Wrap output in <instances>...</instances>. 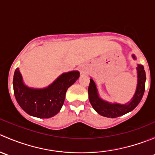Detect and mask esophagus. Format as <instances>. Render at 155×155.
Instances as JSON below:
<instances>
[{"label": "esophagus", "mask_w": 155, "mask_h": 155, "mask_svg": "<svg viewBox=\"0 0 155 155\" xmlns=\"http://www.w3.org/2000/svg\"><path fill=\"white\" fill-rule=\"evenodd\" d=\"M80 72H81V73H85V68H84L83 66H82L80 68Z\"/></svg>", "instance_id": "34e87169"}]
</instances>
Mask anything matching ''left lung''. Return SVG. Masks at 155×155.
Here are the masks:
<instances>
[{
  "label": "left lung",
  "instance_id": "obj_1",
  "mask_svg": "<svg viewBox=\"0 0 155 155\" xmlns=\"http://www.w3.org/2000/svg\"><path fill=\"white\" fill-rule=\"evenodd\" d=\"M132 57L134 59H136L134 54H133ZM137 69L138 78L137 90L131 101L125 104H110L101 99L98 95L96 84L93 79H90V83L87 90L89 101L98 114L107 118H117L130 112L137 107L144 94L146 76L144 67L143 65L138 64Z\"/></svg>",
  "mask_w": 155,
  "mask_h": 155
}]
</instances>
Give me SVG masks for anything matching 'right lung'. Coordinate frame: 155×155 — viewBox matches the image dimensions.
<instances>
[{"label": "right lung", "instance_id": "obj_1", "mask_svg": "<svg viewBox=\"0 0 155 155\" xmlns=\"http://www.w3.org/2000/svg\"><path fill=\"white\" fill-rule=\"evenodd\" d=\"M79 77V71L68 72L61 75L47 87L31 88L25 85L19 69L17 68L12 82L14 94L18 105L28 115L41 118H51L61 110L67 90Z\"/></svg>", "mask_w": 155, "mask_h": 155}]
</instances>
